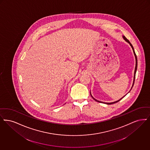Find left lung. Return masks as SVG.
<instances>
[{
  "label": "left lung",
  "mask_w": 150,
  "mask_h": 150,
  "mask_svg": "<svg viewBox=\"0 0 150 150\" xmlns=\"http://www.w3.org/2000/svg\"><path fill=\"white\" fill-rule=\"evenodd\" d=\"M123 39H124L127 42H128L129 44H130V46L132 47V49H133V52H134V56H135V58H136V67H135V70H134V79H133V85H132V88H131V89H130V90H132V87H133V85H134V81H135V77H136V71H137V55H136V53H135V52H134V48H133V46L131 44V43H130V42H129V41L124 36H123ZM90 94H91V92H90ZM91 96L92 98L94 100H95L96 101H98V102H99V103H104V104H114V103H117L119 101H120L121 99H122V98H124V97H123V98H120V100H117V101H115V102H112V103H103V102H101V101H98L97 100H96L95 98H93L92 97V96L91 95Z\"/></svg>",
  "instance_id": "left-lung-1"
}]
</instances>
